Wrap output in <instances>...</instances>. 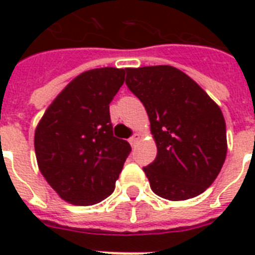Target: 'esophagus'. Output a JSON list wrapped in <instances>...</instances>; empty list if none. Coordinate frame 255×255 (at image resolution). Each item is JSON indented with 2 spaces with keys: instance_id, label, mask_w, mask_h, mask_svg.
<instances>
[{
  "instance_id": "1",
  "label": "esophagus",
  "mask_w": 255,
  "mask_h": 255,
  "mask_svg": "<svg viewBox=\"0 0 255 255\" xmlns=\"http://www.w3.org/2000/svg\"><path fill=\"white\" fill-rule=\"evenodd\" d=\"M139 140H140V135H139V133H133V136H132L131 139H129V144H131L132 147H133V145H135V144L137 143Z\"/></svg>"
}]
</instances>
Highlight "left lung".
Segmentation results:
<instances>
[{
	"instance_id": "8db88e82",
	"label": "left lung",
	"mask_w": 255,
	"mask_h": 255,
	"mask_svg": "<svg viewBox=\"0 0 255 255\" xmlns=\"http://www.w3.org/2000/svg\"><path fill=\"white\" fill-rule=\"evenodd\" d=\"M126 71V85L145 107L157 147L155 161L143 168L153 193L182 201L205 192L220 173L228 152L221 108L173 66Z\"/></svg>"
}]
</instances>
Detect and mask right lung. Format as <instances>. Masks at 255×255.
<instances>
[{
	"label": "right lung",
	"mask_w": 255,
	"mask_h": 255,
	"mask_svg": "<svg viewBox=\"0 0 255 255\" xmlns=\"http://www.w3.org/2000/svg\"><path fill=\"white\" fill-rule=\"evenodd\" d=\"M126 70H88L62 90L39 120L34 148L49 185L74 205H94L115 189L131 152L112 133L110 103L123 86Z\"/></svg>",
	"instance_id": "obj_1"
}]
</instances>
